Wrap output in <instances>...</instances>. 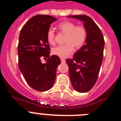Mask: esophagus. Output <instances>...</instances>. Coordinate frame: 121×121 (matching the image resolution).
<instances>
[{"label":"esophagus","mask_w":121,"mask_h":121,"mask_svg":"<svg viewBox=\"0 0 121 121\" xmlns=\"http://www.w3.org/2000/svg\"><path fill=\"white\" fill-rule=\"evenodd\" d=\"M60 60H61V62L62 63H65V60L64 59H60Z\"/></svg>","instance_id":"1"}]
</instances>
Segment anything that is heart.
<instances>
[{"instance_id": "b5f03b06", "label": "heart", "mask_w": 121, "mask_h": 121, "mask_svg": "<svg viewBox=\"0 0 121 121\" xmlns=\"http://www.w3.org/2000/svg\"><path fill=\"white\" fill-rule=\"evenodd\" d=\"M57 28L62 33L66 35L63 45L53 48L52 53L60 58H66L73 53L74 47L81 48L85 44L87 37V31L84 26L76 25L70 21H64L57 25ZM55 33L52 28L48 29L47 33V40L51 44L55 43Z\"/></svg>"}]
</instances>
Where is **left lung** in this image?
<instances>
[{
	"label": "left lung",
	"mask_w": 121,
	"mask_h": 121,
	"mask_svg": "<svg viewBox=\"0 0 121 121\" xmlns=\"http://www.w3.org/2000/svg\"><path fill=\"white\" fill-rule=\"evenodd\" d=\"M68 17L83 21L87 31L85 45L74 54L73 58L66 59L73 88L78 92H87L98 80L103 60L104 39L100 28L89 16L75 15Z\"/></svg>",
	"instance_id": "obj_1"
}]
</instances>
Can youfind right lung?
<instances>
[{
	"label": "right lung",
	"instance_id": "right-lung-1",
	"mask_svg": "<svg viewBox=\"0 0 121 121\" xmlns=\"http://www.w3.org/2000/svg\"><path fill=\"white\" fill-rule=\"evenodd\" d=\"M57 19L49 15H37L23 25L17 47L19 70L26 82L35 90L47 91L55 82L56 69L60 64L57 56H50L47 33ZM48 58L45 64L41 59Z\"/></svg>",
	"mask_w": 121,
	"mask_h": 121
}]
</instances>
